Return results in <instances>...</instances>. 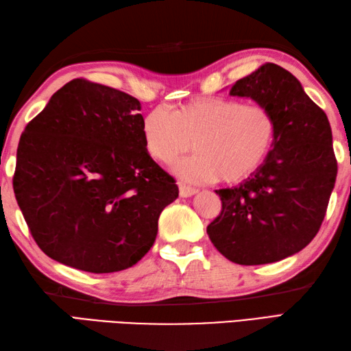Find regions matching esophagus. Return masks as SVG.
<instances>
[{
    "instance_id": "34e87169",
    "label": "esophagus",
    "mask_w": 351,
    "mask_h": 351,
    "mask_svg": "<svg viewBox=\"0 0 351 351\" xmlns=\"http://www.w3.org/2000/svg\"><path fill=\"white\" fill-rule=\"evenodd\" d=\"M195 193H197L196 189H193V187H190V185H185V184L180 182V195H181V197H190V196L195 195Z\"/></svg>"
}]
</instances>
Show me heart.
Wrapping results in <instances>:
<instances>
[{
    "instance_id": "1",
    "label": "heart",
    "mask_w": 351,
    "mask_h": 351,
    "mask_svg": "<svg viewBox=\"0 0 351 351\" xmlns=\"http://www.w3.org/2000/svg\"><path fill=\"white\" fill-rule=\"evenodd\" d=\"M147 154L173 164L195 146V154L176 167L191 182L219 180L237 184L255 173L271 152L276 119L264 104L235 98H197L171 113L154 108L141 121Z\"/></svg>"
}]
</instances>
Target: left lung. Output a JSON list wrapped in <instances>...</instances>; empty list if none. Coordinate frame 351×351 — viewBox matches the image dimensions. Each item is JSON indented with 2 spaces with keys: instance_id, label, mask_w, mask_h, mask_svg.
I'll use <instances>...</instances> for the list:
<instances>
[{
  "instance_id": "1",
  "label": "left lung",
  "mask_w": 351,
  "mask_h": 351,
  "mask_svg": "<svg viewBox=\"0 0 351 351\" xmlns=\"http://www.w3.org/2000/svg\"><path fill=\"white\" fill-rule=\"evenodd\" d=\"M229 95L270 108L276 138L259 170L237 187L215 190L221 213L206 234L235 264L276 263L306 247L324 220L338 173L330 123L300 81L274 63L238 80Z\"/></svg>"
}]
</instances>
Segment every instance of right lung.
<instances>
[{"label": "right lung", "mask_w": 351, "mask_h": 351, "mask_svg": "<svg viewBox=\"0 0 351 351\" xmlns=\"http://www.w3.org/2000/svg\"><path fill=\"white\" fill-rule=\"evenodd\" d=\"M138 110L134 96L77 78L25 126L13 190L45 255L113 273L152 247L180 190L145 149Z\"/></svg>", "instance_id": "obj_1"}]
</instances>
